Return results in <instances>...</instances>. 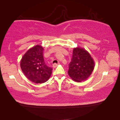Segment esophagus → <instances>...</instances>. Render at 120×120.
I'll return each mask as SVG.
<instances>
[{"mask_svg": "<svg viewBox=\"0 0 120 120\" xmlns=\"http://www.w3.org/2000/svg\"><path fill=\"white\" fill-rule=\"evenodd\" d=\"M59 64H60V63H58V64H53V67L54 68H56V67Z\"/></svg>", "mask_w": 120, "mask_h": 120, "instance_id": "obj_1", "label": "esophagus"}]
</instances>
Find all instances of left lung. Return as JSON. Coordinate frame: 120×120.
Instances as JSON below:
<instances>
[{
  "label": "left lung",
  "instance_id": "left-lung-1",
  "mask_svg": "<svg viewBox=\"0 0 120 120\" xmlns=\"http://www.w3.org/2000/svg\"><path fill=\"white\" fill-rule=\"evenodd\" d=\"M94 62L89 53L80 48L73 50L71 60L69 64L68 74L74 81L86 80L94 69Z\"/></svg>",
  "mask_w": 120,
  "mask_h": 120
}]
</instances>
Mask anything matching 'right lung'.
<instances>
[{"mask_svg": "<svg viewBox=\"0 0 120 120\" xmlns=\"http://www.w3.org/2000/svg\"><path fill=\"white\" fill-rule=\"evenodd\" d=\"M44 49L36 45L28 50L22 58L21 67L28 79L36 84L46 82L49 79L52 68L46 66L43 58Z\"/></svg>", "mask_w": 120, "mask_h": 120, "instance_id": "1", "label": "right lung"}]
</instances>
